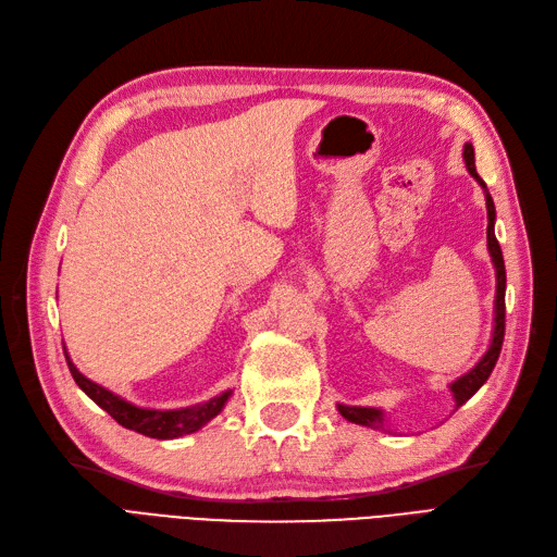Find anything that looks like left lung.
Listing matches in <instances>:
<instances>
[{"mask_svg": "<svg viewBox=\"0 0 557 557\" xmlns=\"http://www.w3.org/2000/svg\"><path fill=\"white\" fill-rule=\"evenodd\" d=\"M465 162H467V170L469 174L474 176L481 188L485 190V207H487V250H491V258L495 262V272H497V295H495V332H493V342L491 348H487L485 356L481 358V362L471 369L469 374L460 376L450 385V393L455 397V409H460L462 404L474 395L479 387L487 381V376L493 374V369L497 364L499 358V350H502V342H504V313H507V307H504V290H507V269H504V258H502V248L499 242L495 237V205H493V197L485 188V181L479 176L476 172V164H474V146L465 144ZM339 413L350 420V423L356 425H367V428H374L381 430L385 428V418L381 409H369V407H346V404H339Z\"/></svg>", "mask_w": 557, "mask_h": 557, "instance_id": "obj_1", "label": "left lung"}]
</instances>
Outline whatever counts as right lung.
<instances>
[{"label":"right lung","mask_w":557,"mask_h":557,"mask_svg":"<svg viewBox=\"0 0 557 557\" xmlns=\"http://www.w3.org/2000/svg\"><path fill=\"white\" fill-rule=\"evenodd\" d=\"M64 358H66V364H70V372H72L76 385L83 393H86L95 404H99V407H102L117 425L139 432L144 436H150V440H176V436L197 432L199 428H205L211 418H215L223 411L225 401L232 395L227 391L205 404H195V407L174 409V411L139 409V407H134V404L113 395L111 391H107V387L97 385L90 379L83 376L74 367V362L70 360V356H66V350H64Z\"/></svg>","instance_id":"obj_1"}]
</instances>
